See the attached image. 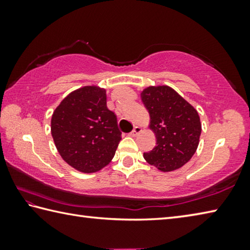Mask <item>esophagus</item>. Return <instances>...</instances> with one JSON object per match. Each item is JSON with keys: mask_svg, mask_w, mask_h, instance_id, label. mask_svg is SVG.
I'll use <instances>...</instances> for the list:
<instances>
[{"mask_svg": "<svg viewBox=\"0 0 250 250\" xmlns=\"http://www.w3.org/2000/svg\"><path fill=\"white\" fill-rule=\"evenodd\" d=\"M140 132H141L140 126H134L133 130L130 132V135H131V137H137V135Z\"/></svg>", "mask_w": 250, "mask_h": 250, "instance_id": "34e87169", "label": "esophagus"}]
</instances>
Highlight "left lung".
Returning a JSON list of instances; mask_svg holds the SVG:
<instances>
[{
  "label": "left lung",
  "instance_id": "1",
  "mask_svg": "<svg viewBox=\"0 0 250 250\" xmlns=\"http://www.w3.org/2000/svg\"><path fill=\"white\" fill-rule=\"evenodd\" d=\"M150 115L156 146L143 153L147 163L170 172L188 163L198 146L202 125L193 105L167 86L147 87L141 94Z\"/></svg>",
  "mask_w": 250,
  "mask_h": 250
}]
</instances>
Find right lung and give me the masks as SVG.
Returning <instances> with one entry per match:
<instances>
[{
  "label": "right lung",
  "instance_id": "1",
  "mask_svg": "<svg viewBox=\"0 0 250 250\" xmlns=\"http://www.w3.org/2000/svg\"><path fill=\"white\" fill-rule=\"evenodd\" d=\"M52 135L59 154L76 170H101L115 156L121 132L107 108L105 90L80 88L62 101L52 117Z\"/></svg>",
  "mask_w": 250,
  "mask_h": 250
}]
</instances>
